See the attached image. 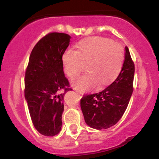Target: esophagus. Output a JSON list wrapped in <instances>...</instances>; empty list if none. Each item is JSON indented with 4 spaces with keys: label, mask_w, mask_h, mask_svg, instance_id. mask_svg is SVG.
<instances>
[{
    "label": "esophagus",
    "mask_w": 159,
    "mask_h": 159,
    "mask_svg": "<svg viewBox=\"0 0 159 159\" xmlns=\"http://www.w3.org/2000/svg\"><path fill=\"white\" fill-rule=\"evenodd\" d=\"M76 93H77V94H78V97H80V98H81V96H82V94H81V93L80 92V91H76Z\"/></svg>",
    "instance_id": "1"
}]
</instances>
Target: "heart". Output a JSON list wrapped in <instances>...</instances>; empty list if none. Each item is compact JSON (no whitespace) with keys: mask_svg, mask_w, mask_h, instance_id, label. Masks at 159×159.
Returning <instances> with one entry per match:
<instances>
[{"mask_svg":"<svg viewBox=\"0 0 159 159\" xmlns=\"http://www.w3.org/2000/svg\"><path fill=\"white\" fill-rule=\"evenodd\" d=\"M75 50L68 49L61 57L65 73L70 78H76L87 63L88 72L72 81L75 89L88 91L100 82L105 85L113 81L122 69L125 53L122 47L110 39L99 36L89 37L78 41Z\"/></svg>","mask_w":159,"mask_h":159,"instance_id":"obj_1","label":"heart"}]
</instances>
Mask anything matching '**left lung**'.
I'll return each mask as SVG.
<instances>
[{
  "label": "left lung",
  "mask_w": 159,
  "mask_h": 159,
  "mask_svg": "<svg viewBox=\"0 0 159 159\" xmlns=\"http://www.w3.org/2000/svg\"><path fill=\"white\" fill-rule=\"evenodd\" d=\"M134 74V62L125 47L124 65L116 79L103 91L81 98V108L88 125L106 129L121 119L132 94Z\"/></svg>",
  "instance_id": "obj_1"
}]
</instances>
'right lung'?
Instances as JSON below:
<instances>
[{"mask_svg":"<svg viewBox=\"0 0 159 159\" xmlns=\"http://www.w3.org/2000/svg\"><path fill=\"white\" fill-rule=\"evenodd\" d=\"M70 39L68 34L58 32L43 37L32 50L25 71V96L30 118L43 135L54 136L61 129L64 95L72 90L61 60Z\"/></svg>","mask_w":159,"mask_h":159,"instance_id":"right-lung-1","label":"right lung"}]
</instances>
